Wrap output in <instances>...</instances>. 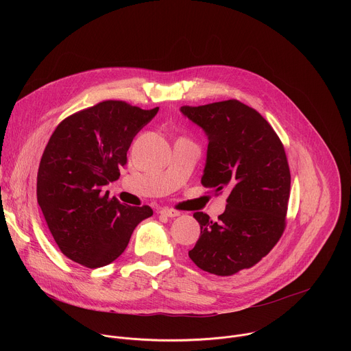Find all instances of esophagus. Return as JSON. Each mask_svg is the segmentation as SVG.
Returning a JSON list of instances; mask_svg holds the SVG:
<instances>
[{
  "instance_id": "34e87169",
  "label": "esophagus",
  "mask_w": 351,
  "mask_h": 351,
  "mask_svg": "<svg viewBox=\"0 0 351 351\" xmlns=\"http://www.w3.org/2000/svg\"><path fill=\"white\" fill-rule=\"evenodd\" d=\"M160 214L165 215V217H169V218H175V217L179 215V211H176L173 208H161Z\"/></svg>"
}]
</instances>
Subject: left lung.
Masks as SVG:
<instances>
[{
	"label": "left lung",
	"mask_w": 351,
	"mask_h": 351,
	"mask_svg": "<svg viewBox=\"0 0 351 351\" xmlns=\"http://www.w3.org/2000/svg\"><path fill=\"white\" fill-rule=\"evenodd\" d=\"M180 111L210 140L202 183L215 194L229 190L218 222L194 213L202 232L189 257L199 269L230 276L254 267L283 234L290 197L285 147L272 126L239 99Z\"/></svg>",
	"instance_id": "1"
}]
</instances>
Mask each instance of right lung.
I'll return each instance as SVG.
<instances>
[{
	"mask_svg": "<svg viewBox=\"0 0 351 351\" xmlns=\"http://www.w3.org/2000/svg\"><path fill=\"white\" fill-rule=\"evenodd\" d=\"M158 107L141 110L106 99L65 118L49 137L37 172V202L62 254L99 268L117 260L134 228L153 215L110 198L104 186L118 180L128 149Z\"/></svg>",
	"mask_w": 351,
	"mask_h": 351,
	"instance_id": "obj_1",
	"label": "right lung"
}]
</instances>
